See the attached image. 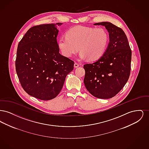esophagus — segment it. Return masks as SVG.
<instances>
[{"label":"esophagus","mask_w":149,"mask_h":149,"mask_svg":"<svg viewBox=\"0 0 149 149\" xmlns=\"http://www.w3.org/2000/svg\"><path fill=\"white\" fill-rule=\"evenodd\" d=\"M79 64H78V63H74V67L75 68H78V67H79Z\"/></svg>","instance_id":"34e87169"}]
</instances>
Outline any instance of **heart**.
<instances>
[{"instance_id": "heart-1", "label": "heart", "mask_w": 149, "mask_h": 149, "mask_svg": "<svg viewBox=\"0 0 149 149\" xmlns=\"http://www.w3.org/2000/svg\"><path fill=\"white\" fill-rule=\"evenodd\" d=\"M108 42V35L103 28L76 26L60 37L58 46L64 56L71 57L79 50V58L95 61L102 56Z\"/></svg>"}]
</instances>
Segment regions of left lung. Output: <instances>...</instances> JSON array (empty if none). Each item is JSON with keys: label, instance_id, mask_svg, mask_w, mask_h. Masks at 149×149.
Listing matches in <instances>:
<instances>
[{"label": "left lung", "instance_id": "8db88e82", "mask_svg": "<svg viewBox=\"0 0 149 149\" xmlns=\"http://www.w3.org/2000/svg\"><path fill=\"white\" fill-rule=\"evenodd\" d=\"M94 25L106 27L109 42L102 56L93 63L84 65V83L94 97L109 99L120 92L128 80L132 52L127 36L120 28L108 22Z\"/></svg>", "mask_w": 149, "mask_h": 149}]
</instances>
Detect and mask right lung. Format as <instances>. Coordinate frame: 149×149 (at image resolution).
<instances>
[{"instance_id": "1", "label": "right lung", "mask_w": 149, "mask_h": 149, "mask_svg": "<svg viewBox=\"0 0 149 149\" xmlns=\"http://www.w3.org/2000/svg\"><path fill=\"white\" fill-rule=\"evenodd\" d=\"M56 24L36 26L29 29L18 43L16 72L24 91L37 99L55 98L74 62L59 53Z\"/></svg>"}]
</instances>
